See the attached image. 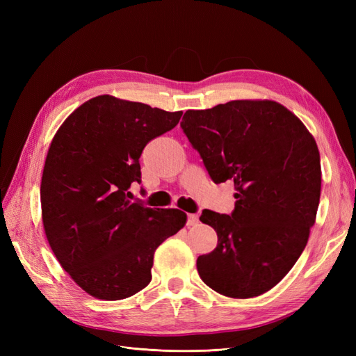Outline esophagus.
Masks as SVG:
<instances>
[{
  "label": "esophagus",
  "instance_id": "obj_1",
  "mask_svg": "<svg viewBox=\"0 0 356 356\" xmlns=\"http://www.w3.org/2000/svg\"><path fill=\"white\" fill-rule=\"evenodd\" d=\"M199 222V217L196 213H188V220H187V224L188 225H196Z\"/></svg>",
  "mask_w": 356,
  "mask_h": 356
}]
</instances>
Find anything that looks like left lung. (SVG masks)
Masks as SVG:
<instances>
[{
    "label": "left lung",
    "instance_id": "obj_1",
    "mask_svg": "<svg viewBox=\"0 0 356 356\" xmlns=\"http://www.w3.org/2000/svg\"><path fill=\"white\" fill-rule=\"evenodd\" d=\"M181 127L215 184L234 182V211L204 209L215 250L197 258L202 281L218 294L252 298L277 285L307 245L321 196L315 138L284 105L242 99L188 110Z\"/></svg>",
    "mask_w": 356,
    "mask_h": 356
}]
</instances>
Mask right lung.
<instances>
[{"label":"right lung","mask_w":356,"mask_h":356,"mask_svg":"<svg viewBox=\"0 0 356 356\" xmlns=\"http://www.w3.org/2000/svg\"><path fill=\"white\" fill-rule=\"evenodd\" d=\"M181 115L101 95L74 110L51 139L40 188L42 225L63 270L95 298L144 289L157 246L187 222L179 209L127 199L141 182L144 147Z\"/></svg>","instance_id":"right-lung-1"}]
</instances>
